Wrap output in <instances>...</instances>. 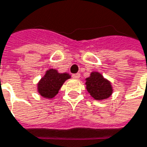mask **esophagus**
<instances>
[{
  "label": "esophagus",
  "mask_w": 147,
  "mask_h": 147,
  "mask_svg": "<svg viewBox=\"0 0 147 147\" xmlns=\"http://www.w3.org/2000/svg\"><path fill=\"white\" fill-rule=\"evenodd\" d=\"M72 77H73L74 79H79V78H80V74H73V75H72Z\"/></svg>",
  "instance_id": "1"
}]
</instances>
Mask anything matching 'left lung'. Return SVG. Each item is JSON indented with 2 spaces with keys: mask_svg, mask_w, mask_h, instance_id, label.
<instances>
[{
  "mask_svg": "<svg viewBox=\"0 0 147 147\" xmlns=\"http://www.w3.org/2000/svg\"><path fill=\"white\" fill-rule=\"evenodd\" d=\"M86 88L90 95L97 100H102L109 98L112 94L111 82L105 79L99 72H92L90 76L86 78Z\"/></svg>",
  "mask_w": 147,
  "mask_h": 147,
  "instance_id": "1",
  "label": "left lung"
}]
</instances>
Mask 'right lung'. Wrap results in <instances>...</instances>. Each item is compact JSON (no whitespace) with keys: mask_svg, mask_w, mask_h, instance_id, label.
Returning <instances> with one entry per match:
<instances>
[{"mask_svg":"<svg viewBox=\"0 0 147 147\" xmlns=\"http://www.w3.org/2000/svg\"><path fill=\"white\" fill-rule=\"evenodd\" d=\"M71 78L68 73H59L54 69L47 71L45 76L37 84L38 93L44 98L52 99L58 93L64 82Z\"/></svg>","mask_w":147,"mask_h":147,"instance_id":"obj_1","label":"right lung"}]
</instances>
